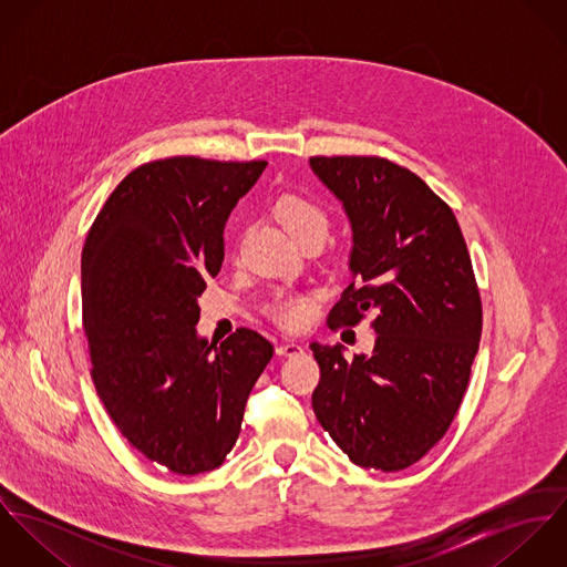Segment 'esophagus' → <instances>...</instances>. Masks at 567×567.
I'll return each mask as SVG.
<instances>
[{"mask_svg": "<svg viewBox=\"0 0 567 567\" xmlns=\"http://www.w3.org/2000/svg\"><path fill=\"white\" fill-rule=\"evenodd\" d=\"M277 355H288V358H292V355H299V353H303V347L299 344V342H281V344H277Z\"/></svg>", "mask_w": 567, "mask_h": 567, "instance_id": "34e87169", "label": "esophagus"}]
</instances>
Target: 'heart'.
Listing matches in <instances>:
<instances>
[{"mask_svg": "<svg viewBox=\"0 0 567 567\" xmlns=\"http://www.w3.org/2000/svg\"><path fill=\"white\" fill-rule=\"evenodd\" d=\"M275 214L279 223L286 227V231L299 243L308 236H327L329 229V218L324 214L323 207H319L315 200L297 196V194H286L277 200ZM270 317L288 329H297L310 319L312 315V301L297 297V295H277L275 301L268 308Z\"/></svg>", "mask_w": 567, "mask_h": 567, "instance_id": "1", "label": "heart"}]
</instances>
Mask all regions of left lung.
Masks as SVG:
<instances>
[{
    "label": "left lung",
    "mask_w": 567,
    "mask_h": 567,
    "mask_svg": "<svg viewBox=\"0 0 567 567\" xmlns=\"http://www.w3.org/2000/svg\"><path fill=\"white\" fill-rule=\"evenodd\" d=\"M351 227V284L329 324L373 315L371 355L312 342V408L360 467L400 472L443 439L463 402L483 331L472 259L452 209L380 157H312Z\"/></svg>",
    "instance_id": "left-lung-1"
}]
</instances>
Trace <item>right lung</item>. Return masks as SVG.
Segmentation results:
<instances>
[{
	"label": "right lung",
	"instance_id": "right-lung-1",
	"mask_svg": "<svg viewBox=\"0 0 567 567\" xmlns=\"http://www.w3.org/2000/svg\"><path fill=\"white\" fill-rule=\"evenodd\" d=\"M266 162L172 157L133 169L82 248V324L97 398L124 439L178 476L234 450L272 344L198 336V297L225 259V225Z\"/></svg>",
	"mask_w": 567,
	"mask_h": 567
}]
</instances>
